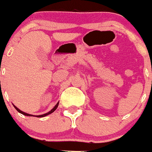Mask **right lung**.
<instances>
[{"instance_id":"add662e5","label":"right lung","mask_w":152,"mask_h":152,"mask_svg":"<svg viewBox=\"0 0 152 152\" xmlns=\"http://www.w3.org/2000/svg\"><path fill=\"white\" fill-rule=\"evenodd\" d=\"M58 105H59V102H58V103L56 104L54 106V107H53V108L52 109V110H50V111H49L48 113H45V114H43V115H30V114H28V113H24V112L21 111L20 110H19V109H18V107H15V105H13V106H14V107H15V108L16 109V110H17V111H18V112H19V113H21V114L24 115H26V116H35V117H37V118H42V117H45V116L48 115H50V113H53V112H54L55 110H56V108H57V107H58Z\"/></svg>"}]
</instances>
